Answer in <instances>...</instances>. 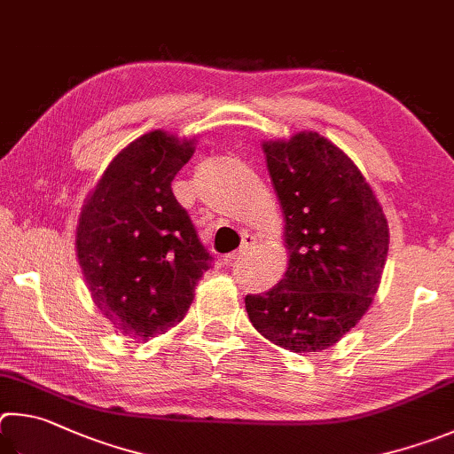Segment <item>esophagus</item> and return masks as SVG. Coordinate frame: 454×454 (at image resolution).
Wrapping results in <instances>:
<instances>
[{
    "instance_id": "obj_1",
    "label": "esophagus",
    "mask_w": 454,
    "mask_h": 454,
    "mask_svg": "<svg viewBox=\"0 0 454 454\" xmlns=\"http://www.w3.org/2000/svg\"><path fill=\"white\" fill-rule=\"evenodd\" d=\"M255 237L253 235H245L243 237V243H241V247H239V251H235V253H229V255L223 259V263L225 265H233L237 259H241L243 255H247L249 253V249H253V245H255Z\"/></svg>"
}]
</instances>
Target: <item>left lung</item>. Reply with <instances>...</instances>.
Masks as SVG:
<instances>
[{"instance_id": "1", "label": "left lung", "mask_w": 454, "mask_h": 454, "mask_svg": "<svg viewBox=\"0 0 454 454\" xmlns=\"http://www.w3.org/2000/svg\"><path fill=\"white\" fill-rule=\"evenodd\" d=\"M285 213L289 267L267 293L245 297L261 335L293 353H315L351 331L375 297L388 225L351 159L319 133L263 143Z\"/></svg>"}]
</instances>
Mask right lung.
<instances>
[{
  "label": "right lung",
  "instance_id": "right-lung-1",
  "mask_svg": "<svg viewBox=\"0 0 454 454\" xmlns=\"http://www.w3.org/2000/svg\"><path fill=\"white\" fill-rule=\"evenodd\" d=\"M193 141L151 131L129 143L79 215L77 259L99 311L125 337L149 339L175 327L211 267L171 181Z\"/></svg>",
  "mask_w": 454,
  "mask_h": 454
}]
</instances>
